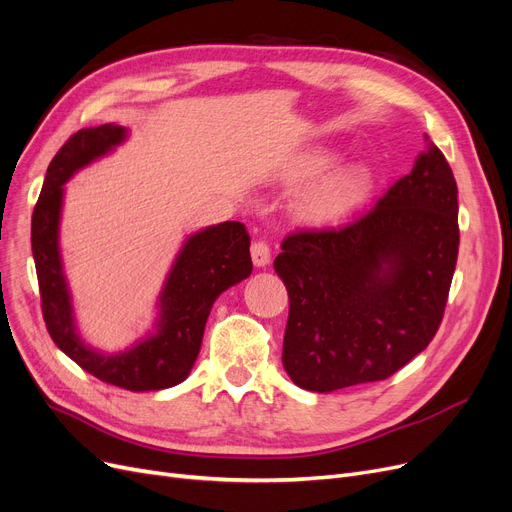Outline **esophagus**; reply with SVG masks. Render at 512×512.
Instances as JSON below:
<instances>
[{
    "instance_id": "34e87169",
    "label": "esophagus",
    "mask_w": 512,
    "mask_h": 512,
    "mask_svg": "<svg viewBox=\"0 0 512 512\" xmlns=\"http://www.w3.org/2000/svg\"><path fill=\"white\" fill-rule=\"evenodd\" d=\"M251 257H253V263L257 265V268H263V265H268L270 257H272L270 244L265 242V240H255L251 244Z\"/></svg>"
}]
</instances>
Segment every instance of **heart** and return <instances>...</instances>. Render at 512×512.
Wrapping results in <instances>:
<instances>
[{
  "instance_id": "1",
  "label": "heart",
  "mask_w": 512,
  "mask_h": 512,
  "mask_svg": "<svg viewBox=\"0 0 512 512\" xmlns=\"http://www.w3.org/2000/svg\"><path fill=\"white\" fill-rule=\"evenodd\" d=\"M337 159L339 157L332 150L311 152L291 169V180H314V177L335 165ZM370 184L372 175L368 167L360 163L341 167L303 194L297 205L299 217L311 226L339 224V221H343L364 203Z\"/></svg>"
}]
</instances>
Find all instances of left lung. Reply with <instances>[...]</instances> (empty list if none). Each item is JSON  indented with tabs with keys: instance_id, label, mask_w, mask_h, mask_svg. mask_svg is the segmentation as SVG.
<instances>
[{
	"instance_id": "8db88e82",
	"label": "left lung",
	"mask_w": 512,
	"mask_h": 512,
	"mask_svg": "<svg viewBox=\"0 0 512 512\" xmlns=\"http://www.w3.org/2000/svg\"><path fill=\"white\" fill-rule=\"evenodd\" d=\"M458 188L429 144L372 209L282 240V364L307 391L389 379L433 341L458 259Z\"/></svg>"
}]
</instances>
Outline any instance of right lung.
<instances>
[{
	"instance_id": "obj_1",
	"label": "right lung",
	"mask_w": 512,
	"mask_h": 512,
	"mask_svg": "<svg viewBox=\"0 0 512 512\" xmlns=\"http://www.w3.org/2000/svg\"><path fill=\"white\" fill-rule=\"evenodd\" d=\"M127 136L106 123L79 129L52 159L31 219V249L39 280L41 311L52 341L96 379L127 391H159L182 383L201 351L215 299L253 270L251 236L240 221H224L190 236L177 255L161 293L157 332L123 353L87 347L75 328L69 288L58 251L62 184Z\"/></svg>"
}]
</instances>
